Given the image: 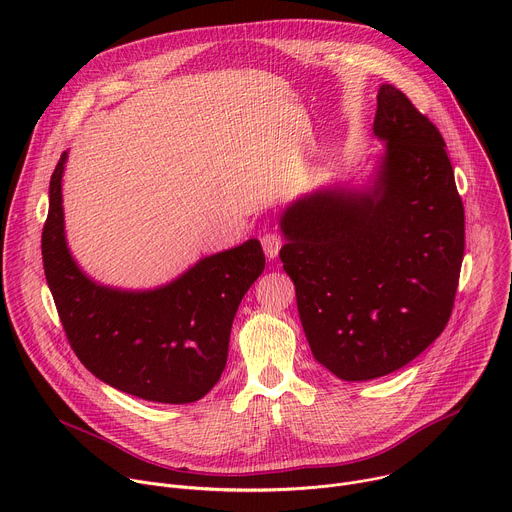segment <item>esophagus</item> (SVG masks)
<instances>
[{"label": "esophagus", "instance_id": "34e87169", "mask_svg": "<svg viewBox=\"0 0 512 512\" xmlns=\"http://www.w3.org/2000/svg\"><path fill=\"white\" fill-rule=\"evenodd\" d=\"M261 245H263L265 255H267L269 259H275L277 253H279V249H281V245H283V239H281V235L275 233V231H265V233L261 235Z\"/></svg>", "mask_w": 512, "mask_h": 512}]
</instances>
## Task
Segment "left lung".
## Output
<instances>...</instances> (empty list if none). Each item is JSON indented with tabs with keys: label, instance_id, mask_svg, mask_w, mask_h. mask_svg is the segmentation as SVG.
Masks as SVG:
<instances>
[{
	"label": "left lung",
	"instance_id": "8db88e82",
	"mask_svg": "<svg viewBox=\"0 0 512 512\" xmlns=\"http://www.w3.org/2000/svg\"><path fill=\"white\" fill-rule=\"evenodd\" d=\"M373 129L385 154L371 186L316 190L279 218L312 354L342 381L385 377L440 336L464 259L442 133L393 85L379 89Z\"/></svg>",
	"mask_w": 512,
	"mask_h": 512
}]
</instances>
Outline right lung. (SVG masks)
Wrapping results in <instances>:
<instances>
[{"label":"right lung","instance_id":"1","mask_svg":"<svg viewBox=\"0 0 512 512\" xmlns=\"http://www.w3.org/2000/svg\"><path fill=\"white\" fill-rule=\"evenodd\" d=\"M50 178L42 261L79 360L103 383L154 403H192L221 379L235 314L265 269L257 239L200 259L164 287L123 291L87 277L64 239L62 172Z\"/></svg>","mask_w":512,"mask_h":512}]
</instances>
